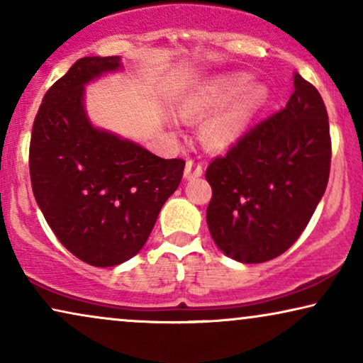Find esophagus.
Wrapping results in <instances>:
<instances>
[{"label":"esophagus","instance_id":"34e87169","mask_svg":"<svg viewBox=\"0 0 363 363\" xmlns=\"http://www.w3.org/2000/svg\"><path fill=\"white\" fill-rule=\"evenodd\" d=\"M201 175H203V167L200 163H196L195 160H188L185 165V173H183L185 180H195V178H200Z\"/></svg>","mask_w":363,"mask_h":363}]
</instances>
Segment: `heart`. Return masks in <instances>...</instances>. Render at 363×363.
<instances>
[{
	"label": "heart",
	"instance_id": "b5f03b06",
	"mask_svg": "<svg viewBox=\"0 0 363 363\" xmlns=\"http://www.w3.org/2000/svg\"><path fill=\"white\" fill-rule=\"evenodd\" d=\"M245 72L218 77L186 99L180 106V117L185 121L205 117L227 106L203 125V138L215 150H228L236 145L247 123L266 101L267 91L259 84H251Z\"/></svg>",
	"mask_w": 363,
	"mask_h": 363
}]
</instances>
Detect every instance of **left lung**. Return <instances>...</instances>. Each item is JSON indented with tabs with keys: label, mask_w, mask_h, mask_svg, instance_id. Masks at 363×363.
Masks as SVG:
<instances>
[{
	"label": "left lung",
	"mask_w": 363,
	"mask_h": 363,
	"mask_svg": "<svg viewBox=\"0 0 363 363\" xmlns=\"http://www.w3.org/2000/svg\"><path fill=\"white\" fill-rule=\"evenodd\" d=\"M330 153L324 101L294 72L286 107L206 168L213 190L206 223L216 246L246 264L289 250L324 196Z\"/></svg>",
	"instance_id": "left-lung-1"
}]
</instances>
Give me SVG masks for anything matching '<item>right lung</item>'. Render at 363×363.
I'll list each match as a JSON object with an SVG mask.
<instances>
[{
    "instance_id": "right-lung-1",
    "label": "right lung",
    "mask_w": 363,
    "mask_h": 363,
    "mask_svg": "<svg viewBox=\"0 0 363 363\" xmlns=\"http://www.w3.org/2000/svg\"><path fill=\"white\" fill-rule=\"evenodd\" d=\"M122 67L121 56L79 59L44 96L29 147L33 193L48 225L67 251L97 267L142 250L185 168L91 122L86 86Z\"/></svg>"
}]
</instances>
